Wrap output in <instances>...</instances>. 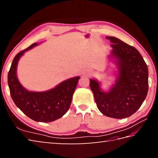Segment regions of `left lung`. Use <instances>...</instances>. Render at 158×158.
Returning a JSON list of instances; mask_svg holds the SVG:
<instances>
[{
	"instance_id": "obj_1",
	"label": "left lung",
	"mask_w": 158,
	"mask_h": 158,
	"mask_svg": "<svg viewBox=\"0 0 158 158\" xmlns=\"http://www.w3.org/2000/svg\"><path fill=\"white\" fill-rule=\"evenodd\" d=\"M112 43V55L118 59L119 77L109 92H102L100 83L90 79L89 86L99 110L103 115L123 119L133 115L148 92V68L139 52L114 36H106Z\"/></svg>"
}]
</instances>
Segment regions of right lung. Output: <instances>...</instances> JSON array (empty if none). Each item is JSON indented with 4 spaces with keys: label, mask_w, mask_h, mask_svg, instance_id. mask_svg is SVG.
<instances>
[{
    "label": "right lung",
    "mask_w": 158,
    "mask_h": 158,
    "mask_svg": "<svg viewBox=\"0 0 158 158\" xmlns=\"http://www.w3.org/2000/svg\"><path fill=\"white\" fill-rule=\"evenodd\" d=\"M36 45L33 43L15 56L8 73V85L13 102L26 115L36 122H50L60 118L68 111L80 77L67 79L47 92L27 91L17 78V65L23 53Z\"/></svg>",
    "instance_id": "1"
}]
</instances>
